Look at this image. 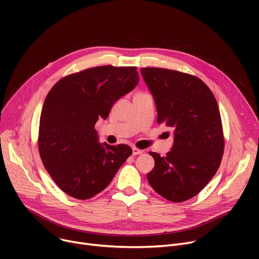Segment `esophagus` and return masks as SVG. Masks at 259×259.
Masks as SVG:
<instances>
[{
  "label": "esophagus",
  "instance_id": "obj_1",
  "mask_svg": "<svg viewBox=\"0 0 259 259\" xmlns=\"http://www.w3.org/2000/svg\"><path fill=\"white\" fill-rule=\"evenodd\" d=\"M144 151L141 150V149H138L137 147H133L132 148V154L133 155H139V154H142Z\"/></svg>",
  "mask_w": 259,
  "mask_h": 259
}]
</instances>
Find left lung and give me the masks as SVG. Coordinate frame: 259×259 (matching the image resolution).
<instances>
[{
    "label": "left lung",
    "mask_w": 259,
    "mask_h": 259,
    "mask_svg": "<svg viewBox=\"0 0 259 259\" xmlns=\"http://www.w3.org/2000/svg\"><path fill=\"white\" fill-rule=\"evenodd\" d=\"M157 110V121L173 129L167 156L150 152L155 166L147 174L150 186L170 201L198 194L219 169L224 153L219 105L196 76L164 68H142Z\"/></svg>",
    "instance_id": "1"
}]
</instances>
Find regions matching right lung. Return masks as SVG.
Returning <instances> with one entry per match:
<instances>
[{
  "mask_svg": "<svg viewBox=\"0 0 259 259\" xmlns=\"http://www.w3.org/2000/svg\"><path fill=\"white\" fill-rule=\"evenodd\" d=\"M135 67L100 66L63 77L45 99L38 151L62 191L77 199L97 195L132 154L127 145L101 144L94 125L139 84Z\"/></svg>",
  "mask_w": 259,
  "mask_h": 259,
  "instance_id": "obj_1",
  "label": "right lung"
}]
</instances>
